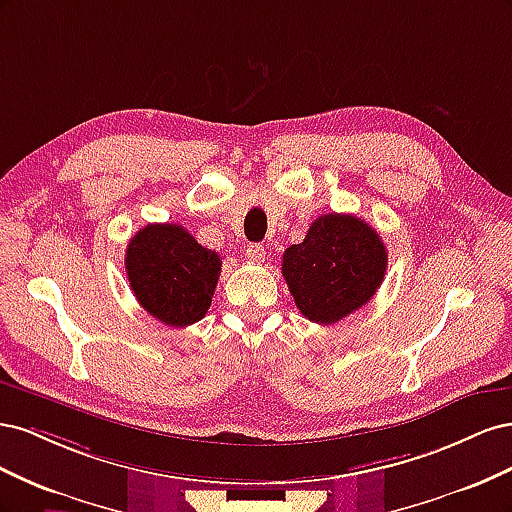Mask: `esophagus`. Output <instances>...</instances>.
Here are the masks:
<instances>
[{"mask_svg": "<svg viewBox=\"0 0 512 512\" xmlns=\"http://www.w3.org/2000/svg\"><path fill=\"white\" fill-rule=\"evenodd\" d=\"M245 258H247V260H252V262H260V260H265V247H262L260 243H252V245H247V250H245Z\"/></svg>", "mask_w": 512, "mask_h": 512, "instance_id": "obj_1", "label": "esophagus"}]
</instances>
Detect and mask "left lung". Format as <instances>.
I'll return each instance as SVG.
<instances>
[{
	"mask_svg": "<svg viewBox=\"0 0 512 512\" xmlns=\"http://www.w3.org/2000/svg\"><path fill=\"white\" fill-rule=\"evenodd\" d=\"M282 258V275L301 314L333 324L374 299L389 254L378 232L356 215L329 213Z\"/></svg>",
	"mask_w": 512,
	"mask_h": 512,
	"instance_id": "obj_1",
	"label": "left lung"
}]
</instances>
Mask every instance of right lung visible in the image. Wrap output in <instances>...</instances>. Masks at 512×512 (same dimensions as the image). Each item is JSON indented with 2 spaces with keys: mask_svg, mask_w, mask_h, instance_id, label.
Instances as JSON below:
<instances>
[{
  "mask_svg": "<svg viewBox=\"0 0 512 512\" xmlns=\"http://www.w3.org/2000/svg\"><path fill=\"white\" fill-rule=\"evenodd\" d=\"M218 252L177 224H147L130 239L126 273L136 301L168 327L205 318L220 280Z\"/></svg>",
  "mask_w": 512,
  "mask_h": 512,
  "instance_id": "add662e5",
  "label": "right lung"
}]
</instances>
